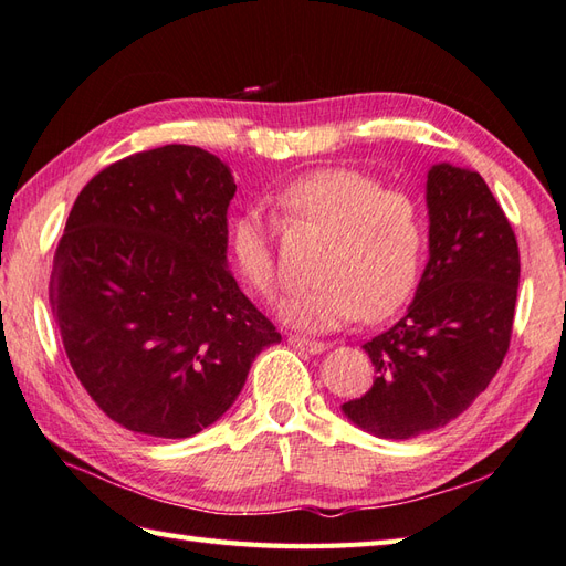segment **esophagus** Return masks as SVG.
<instances>
[{"label": "esophagus", "instance_id": "obj_1", "mask_svg": "<svg viewBox=\"0 0 566 566\" xmlns=\"http://www.w3.org/2000/svg\"><path fill=\"white\" fill-rule=\"evenodd\" d=\"M287 344L297 350H307V354H322V350H326L324 342H315V338L305 336H287Z\"/></svg>", "mask_w": 566, "mask_h": 566}]
</instances>
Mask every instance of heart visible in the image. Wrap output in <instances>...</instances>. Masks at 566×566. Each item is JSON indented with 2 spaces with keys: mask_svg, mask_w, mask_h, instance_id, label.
Wrapping results in <instances>:
<instances>
[{
  "mask_svg": "<svg viewBox=\"0 0 566 566\" xmlns=\"http://www.w3.org/2000/svg\"><path fill=\"white\" fill-rule=\"evenodd\" d=\"M275 216L326 234L317 285L287 297L279 315L303 332H332L363 317L382 322L417 291L426 254V218L419 198L354 167L303 174L271 196ZM230 254L251 293L273 300L281 275L275 222L244 208L230 224Z\"/></svg>",
  "mask_w": 566,
  "mask_h": 566,
  "instance_id": "1",
  "label": "heart"
}]
</instances>
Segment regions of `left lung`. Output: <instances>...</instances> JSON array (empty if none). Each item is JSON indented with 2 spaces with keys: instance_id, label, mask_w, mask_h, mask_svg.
Segmentation results:
<instances>
[{
  "instance_id": "1",
  "label": "left lung",
  "mask_w": 566,
  "mask_h": 566,
  "mask_svg": "<svg viewBox=\"0 0 566 566\" xmlns=\"http://www.w3.org/2000/svg\"><path fill=\"white\" fill-rule=\"evenodd\" d=\"M429 263L407 315L363 344L373 387L342 407L378 438L441 429L484 392L504 363L521 256L504 210L476 171L436 165L426 181Z\"/></svg>"
}]
</instances>
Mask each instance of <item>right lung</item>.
Listing matches in <instances>:
<instances>
[{
    "mask_svg": "<svg viewBox=\"0 0 566 566\" xmlns=\"http://www.w3.org/2000/svg\"><path fill=\"white\" fill-rule=\"evenodd\" d=\"M230 167L191 145L137 153L74 200L50 273L70 366L123 429L188 438L281 342L228 271Z\"/></svg>",
    "mask_w": 566,
    "mask_h": 566,
    "instance_id": "1",
    "label": "right lung"
}]
</instances>
